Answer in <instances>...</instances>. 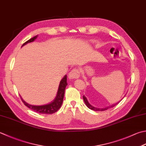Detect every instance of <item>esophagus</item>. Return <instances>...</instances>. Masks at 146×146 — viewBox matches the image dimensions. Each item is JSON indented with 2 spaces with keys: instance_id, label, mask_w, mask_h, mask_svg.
Segmentation results:
<instances>
[{
  "instance_id": "34e87169",
  "label": "esophagus",
  "mask_w": 146,
  "mask_h": 146,
  "mask_svg": "<svg viewBox=\"0 0 146 146\" xmlns=\"http://www.w3.org/2000/svg\"><path fill=\"white\" fill-rule=\"evenodd\" d=\"M80 71L78 69H73V70L71 71V72H70V73L68 74V78L69 79H76L79 78L80 76Z\"/></svg>"
}]
</instances>
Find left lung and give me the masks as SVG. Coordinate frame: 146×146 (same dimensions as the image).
<instances>
[{
  "instance_id": "obj_1",
  "label": "left lung",
  "mask_w": 146,
  "mask_h": 146,
  "mask_svg": "<svg viewBox=\"0 0 146 146\" xmlns=\"http://www.w3.org/2000/svg\"><path fill=\"white\" fill-rule=\"evenodd\" d=\"M83 99H84V102H85V104H86L88 108H89V109L92 110H94V111H105V110H107L108 109H109V108H110L114 107V106H116V104H118L119 103V102H120V101H119V102H118V103L114 104H113V105L110 106H108V107H106V108H95V107L92 106V105H90V104H89V102H88L87 98H85V97L84 96H83Z\"/></svg>"
}]
</instances>
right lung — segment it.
Masks as SVG:
<instances>
[{"label":"right lung","mask_w":146,"mask_h":146,"mask_svg":"<svg viewBox=\"0 0 146 146\" xmlns=\"http://www.w3.org/2000/svg\"><path fill=\"white\" fill-rule=\"evenodd\" d=\"M37 36H38V35H36L34 37H33V38L28 40V41L25 42L24 44H23L22 46H23V45L28 44V43L33 42L37 38ZM67 85H68L67 76L65 75L63 77V78H62L61 80V82H60L58 94H57L56 99L49 104H47L45 105H42V106H34V105H31L27 103L24 100H23L21 98V99L26 106H27L28 108H30V109H31V110H33L36 113H38L40 114H47V115H50V114H52L56 112V111H58L59 108H61L62 101H63L65 88L66 87Z\"/></svg>","instance_id":"right-lung-1"}]
</instances>
